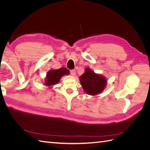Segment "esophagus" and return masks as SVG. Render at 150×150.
<instances>
[{
    "instance_id": "esophagus-1",
    "label": "esophagus",
    "mask_w": 150,
    "mask_h": 150,
    "mask_svg": "<svg viewBox=\"0 0 150 150\" xmlns=\"http://www.w3.org/2000/svg\"><path fill=\"white\" fill-rule=\"evenodd\" d=\"M70 73H71V74L72 76H75L76 74V70H74V69L71 70V71H70Z\"/></svg>"
}]
</instances>
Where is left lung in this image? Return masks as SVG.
<instances>
[{"instance_id": "obj_1", "label": "left lung", "mask_w": 150, "mask_h": 150, "mask_svg": "<svg viewBox=\"0 0 150 150\" xmlns=\"http://www.w3.org/2000/svg\"><path fill=\"white\" fill-rule=\"evenodd\" d=\"M79 80L84 91L92 96L101 93L107 83L104 76L96 74L89 67L85 69L84 73L79 77Z\"/></svg>"}]
</instances>
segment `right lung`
<instances>
[{
  "label": "right lung",
  "mask_w": 150,
  "mask_h": 150,
  "mask_svg": "<svg viewBox=\"0 0 150 150\" xmlns=\"http://www.w3.org/2000/svg\"><path fill=\"white\" fill-rule=\"evenodd\" d=\"M69 74V71L65 67L49 71L46 75L45 85L51 86L57 84L63 76Z\"/></svg>",
  "instance_id": "1"
}]
</instances>
